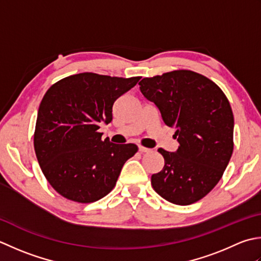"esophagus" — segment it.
Instances as JSON below:
<instances>
[{
    "label": "esophagus",
    "instance_id": "esophagus-1",
    "mask_svg": "<svg viewBox=\"0 0 261 261\" xmlns=\"http://www.w3.org/2000/svg\"><path fill=\"white\" fill-rule=\"evenodd\" d=\"M138 151H140L141 153H147V152H150L151 150H150V148H147V147H144V146L140 145V146H138Z\"/></svg>",
    "mask_w": 261,
    "mask_h": 261
}]
</instances>
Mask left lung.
Here are the masks:
<instances>
[{
    "label": "left lung",
    "instance_id": "8db88e82",
    "mask_svg": "<svg viewBox=\"0 0 261 261\" xmlns=\"http://www.w3.org/2000/svg\"><path fill=\"white\" fill-rule=\"evenodd\" d=\"M144 97L175 128L177 151L159 148L164 167L151 177L154 190L175 205L201 199L220 181L233 152L234 118L225 94L210 79L179 70L145 77Z\"/></svg>",
    "mask_w": 261,
    "mask_h": 261
}]
</instances>
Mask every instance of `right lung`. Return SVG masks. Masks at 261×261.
<instances>
[{
    "mask_svg": "<svg viewBox=\"0 0 261 261\" xmlns=\"http://www.w3.org/2000/svg\"><path fill=\"white\" fill-rule=\"evenodd\" d=\"M80 73L51 86L42 98L34 136L41 171L58 194L93 203L115 187L135 144L101 140V124L113 120V106L140 81Z\"/></svg>",
    "mask_w": 261,
    "mask_h": 261,
    "instance_id": "1",
    "label": "right lung"
}]
</instances>
